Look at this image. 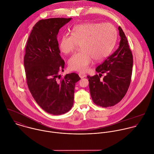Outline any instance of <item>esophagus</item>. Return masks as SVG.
Listing matches in <instances>:
<instances>
[{"mask_svg": "<svg viewBox=\"0 0 154 154\" xmlns=\"http://www.w3.org/2000/svg\"><path fill=\"white\" fill-rule=\"evenodd\" d=\"M79 77H80L81 79H83V78H84V77H86V74H83V73H82V72L79 73Z\"/></svg>", "mask_w": 154, "mask_h": 154, "instance_id": "34e87169", "label": "esophagus"}]
</instances>
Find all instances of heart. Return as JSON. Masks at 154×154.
<instances>
[{
  "mask_svg": "<svg viewBox=\"0 0 154 154\" xmlns=\"http://www.w3.org/2000/svg\"><path fill=\"white\" fill-rule=\"evenodd\" d=\"M72 35L64 34L59 47L61 52L68 54L73 52L81 43L80 52L72 55L68 60L72 71L85 72L92 63L93 59L98 61L106 58L112 51L116 39V29L109 23H86L75 26Z\"/></svg>",
  "mask_w": 154,
  "mask_h": 154,
  "instance_id": "heart-1",
  "label": "heart"
}]
</instances>
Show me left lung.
Returning a JSON list of instances; mask_svg holds the SVG:
<instances>
[{
  "instance_id": "8db88e82",
  "label": "left lung",
  "mask_w": 154,
  "mask_h": 154,
  "mask_svg": "<svg viewBox=\"0 0 154 154\" xmlns=\"http://www.w3.org/2000/svg\"><path fill=\"white\" fill-rule=\"evenodd\" d=\"M120 42L119 48L95 71L106 75L102 80L100 75H88L92 100L97 106L107 108L114 106L126 95L129 87L133 66V56L127 38L119 26Z\"/></svg>"
}]
</instances>
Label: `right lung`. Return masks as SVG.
Masks as SVG:
<instances>
[{
	"mask_svg": "<svg viewBox=\"0 0 154 154\" xmlns=\"http://www.w3.org/2000/svg\"><path fill=\"white\" fill-rule=\"evenodd\" d=\"M71 20H39L33 26L25 46L24 66L28 87L36 103L53 115L63 114L72 108L75 83L80 79L76 73L59 78L65 62L60 56L57 34Z\"/></svg>",
	"mask_w": 154,
	"mask_h": 154,
	"instance_id": "add662e5",
	"label": "right lung"
}]
</instances>
